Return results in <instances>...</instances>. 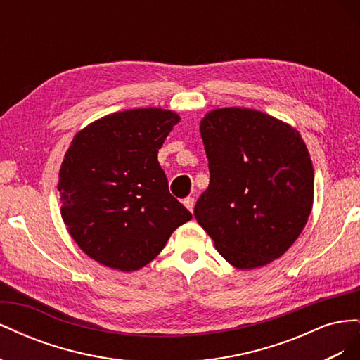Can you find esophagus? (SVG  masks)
<instances>
[{"label":"esophagus","instance_id":"1","mask_svg":"<svg viewBox=\"0 0 360 360\" xmlns=\"http://www.w3.org/2000/svg\"><path fill=\"white\" fill-rule=\"evenodd\" d=\"M183 204H184V207H186V209H188L189 212H193V204H195V200H193L192 197L184 198V200H183Z\"/></svg>","mask_w":360,"mask_h":360}]
</instances>
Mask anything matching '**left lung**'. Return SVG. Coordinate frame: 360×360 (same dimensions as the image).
<instances>
[{
    "label": "left lung",
    "mask_w": 360,
    "mask_h": 360,
    "mask_svg": "<svg viewBox=\"0 0 360 360\" xmlns=\"http://www.w3.org/2000/svg\"><path fill=\"white\" fill-rule=\"evenodd\" d=\"M200 132L210 184L193 214L217 252L240 270L284 255L314 202V168L300 134L249 108L207 112Z\"/></svg>",
    "instance_id": "8db88e82"
}]
</instances>
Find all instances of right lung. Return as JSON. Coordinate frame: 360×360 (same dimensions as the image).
Instances as JSON below:
<instances>
[{
  "instance_id": "add662e5",
  "label": "right lung",
  "mask_w": 360,
  "mask_h": 360,
  "mask_svg": "<svg viewBox=\"0 0 360 360\" xmlns=\"http://www.w3.org/2000/svg\"><path fill=\"white\" fill-rule=\"evenodd\" d=\"M180 115L139 108L105 115L79 130L64 155L61 216L84 252L120 271L143 269L174 230L192 219L172 197L158 151Z\"/></svg>"
}]
</instances>
